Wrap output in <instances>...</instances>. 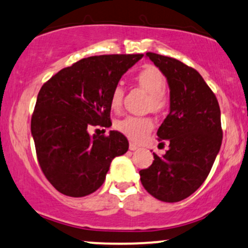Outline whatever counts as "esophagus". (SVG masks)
Listing matches in <instances>:
<instances>
[{"label": "esophagus", "mask_w": 248, "mask_h": 248, "mask_svg": "<svg viewBox=\"0 0 248 248\" xmlns=\"http://www.w3.org/2000/svg\"><path fill=\"white\" fill-rule=\"evenodd\" d=\"M129 148H130V151H136V150H138V145L135 144V142H130Z\"/></svg>", "instance_id": "1"}]
</instances>
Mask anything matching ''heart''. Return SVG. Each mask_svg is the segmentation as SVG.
<instances>
[{
    "mask_svg": "<svg viewBox=\"0 0 248 248\" xmlns=\"http://www.w3.org/2000/svg\"><path fill=\"white\" fill-rule=\"evenodd\" d=\"M137 82L142 89L150 94L148 106L154 111H160L167 104L164 90L166 87V78L161 71L152 65L145 66L136 77ZM123 98V89L122 87H115L110 96V106L112 110H118L122 106ZM153 121L148 117H137V116H127L116 123V127L123 135L133 141H140L153 129Z\"/></svg>",
    "mask_w": 248,
    "mask_h": 248,
    "instance_id": "b5f03b06",
    "label": "heart"
}]
</instances>
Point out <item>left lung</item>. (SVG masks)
<instances>
[{
    "mask_svg": "<svg viewBox=\"0 0 248 248\" xmlns=\"http://www.w3.org/2000/svg\"><path fill=\"white\" fill-rule=\"evenodd\" d=\"M146 57L170 87V113L156 132L170 148L162 156L153 153V164L139 171L140 181L155 199L179 202L202 186L219 152V104L196 69L165 55L148 52Z\"/></svg>",
    "mask_w": 248,
    "mask_h": 248,
    "instance_id": "obj_1",
    "label": "left lung"
}]
</instances>
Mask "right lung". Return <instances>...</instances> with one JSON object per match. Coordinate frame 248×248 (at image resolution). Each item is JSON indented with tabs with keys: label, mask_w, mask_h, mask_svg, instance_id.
Instances as JSON below:
<instances>
[{
	"label": "right lung",
	"mask_w": 248,
	"mask_h": 248,
	"mask_svg": "<svg viewBox=\"0 0 248 248\" xmlns=\"http://www.w3.org/2000/svg\"><path fill=\"white\" fill-rule=\"evenodd\" d=\"M144 54L95 55L61 69L39 90L31 118L38 162L61 194L83 197L103 185L110 164L129 150L118 131L90 136V126L109 127L110 96Z\"/></svg>",
	"instance_id": "1"
}]
</instances>
